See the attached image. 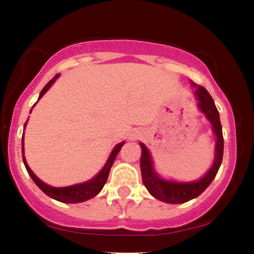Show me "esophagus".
<instances>
[{
	"instance_id": "34e87169",
	"label": "esophagus",
	"mask_w": 254,
	"mask_h": 254,
	"mask_svg": "<svg viewBox=\"0 0 254 254\" xmlns=\"http://www.w3.org/2000/svg\"><path fill=\"white\" fill-rule=\"evenodd\" d=\"M139 137V132L138 131H131V133L129 135V139L130 141H136L137 138H138Z\"/></svg>"
}]
</instances>
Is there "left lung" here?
Returning <instances> with one entry per match:
<instances>
[{
    "mask_svg": "<svg viewBox=\"0 0 254 254\" xmlns=\"http://www.w3.org/2000/svg\"><path fill=\"white\" fill-rule=\"evenodd\" d=\"M192 88H194V97L197 99V109L205 117L206 121L211 125L212 133L216 137L215 142V155L211 167L208 172L197 180L191 182H178L176 179H166L161 177L154 166L153 157L147 145L139 142V147L142 149L141 154V173L142 182L149 193L156 199L168 204H182L193 199L199 196L202 192L210 185L214 178L216 177L218 168L222 164L223 156V135L222 127H221L220 115L216 109L211 95L204 87L198 86L191 81Z\"/></svg>",
    "mask_w": 254,
    "mask_h": 254,
    "instance_id": "obj_1",
    "label": "left lung"
}]
</instances>
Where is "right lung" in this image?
I'll use <instances>...</instances> for the list:
<instances>
[{"instance_id":"add662e5","label":"right lung","mask_w":254,"mask_h":254,"mask_svg":"<svg viewBox=\"0 0 254 254\" xmlns=\"http://www.w3.org/2000/svg\"><path fill=\"white\" fill-rule=\"evenodd\" d=\"M58 77H60V74H57L56 76L52 78V80L49 81V83L46 84V86L42 89V92H40L38 100H39L40 98H43V95L51 88V86L56 82V80ZM36 104H34L33 106H36ZM32 109H33V107H32ZM31 112H32V110H31ZM27 122H28V119L26 121V123L24 125V130L26 129ZM24 135H25V132H24ZM124 143H125V141L116 144V147L113 148V150L111 151V154L109 155V159H107L106 164L104 165V167L101 168L100 172H99L97 176H94L92 179L87 180V182L74 184V185H69V186H63V188H56V186L49 185V184L44 183L43 180H40L39 178H38L36 174L33 173V171L31 170L30 166H28V164H27V161H26L25 149H24V144H25L24 143V136H22V139H21L22 160H24V165H25L26 170H27V172H28V174H30V177L32 178V180L36 183V185L44 192V193L46 194V196L51 197L52 199H56V200H58V202H62V203H71V204L72 203H81V202H86V200L90 199V198L95 197L99 192L103 190L104 185L107 182V178H109L111 167H112L113 162H115V160H116V156H117V154L119 153V150H121V148L123 147Z\"/></svg>"}]
</instances>
